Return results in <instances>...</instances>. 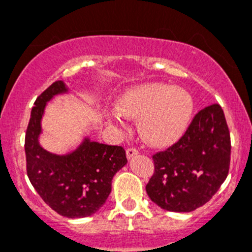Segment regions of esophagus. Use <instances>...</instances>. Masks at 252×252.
I'll use <instances>...</instances> for the list:
<instances>
[{
	"label": "esophagus",
	"mask_w": 252,
	"mask_h": 252,
	"mask_svg": "<svg viewBox=\"0 0 252 252\" xmlns=\"http://www.w3.org/2000/svg\"><path fill=\"white\" fill-rule=\"evenodd\" d=\"M137 154H139V151H137V149H135V148H128L127 150H126L127 159H131V158H133L135 155H137Z\"/></svg>",
	"instance_id": "34e87169"
}]
</instances>
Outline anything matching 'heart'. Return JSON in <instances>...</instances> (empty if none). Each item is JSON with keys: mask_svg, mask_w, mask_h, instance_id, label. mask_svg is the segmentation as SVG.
Wrapping results in <instances>:
<instances>
[{"mask_svg": "<svg viewBox=\"0 0 252 252\" xmlns=\"http://www.w3.org/2000/svg\"><path fill=\"white\" fill-rule=\"evenodd\" d=\"M194 102L182 88L164 83L133 87L120 97L117 111L125 117L140 119L142 139L155 146L170 145L186 132ZM117 120V116H113Z\"/></svg>", "mask_w": 252, "mask_h": 252, "instance_id": "b5f03b06", "label": "heart"}]
</instances>
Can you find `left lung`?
I'll use <instances>...</instances> for the list:
<instances>
[{"label": "left lung", "instance_id": "left-lung-1", "mask_svg": "<svg viewBox=\"0 0 252 252\" xmlns=\"http://www.w3.org/2000/svg\"><path fill=\"white\" fill-rule=\"evenodd\" d=\"M231 139L217 103L201 110L184 135L154 154L153 177L146 184L151 201L170 212H192L216 194L230 169Z\"/></svg>", "mask_w": 252, "mask_h": 252}]
</instances>
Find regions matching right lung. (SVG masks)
<instances>
[{
	"instance_id": "right-lung-1",
	"label": "right lung",
	"mask_w": 252,
	"mask_h": 252,
	"mask_svg": "<svg viewBox=\"0 0 252 252\" xmlns=\"http://www.w3.org/2000/svg\"><path fill=\"white\" fill-rule=\"evenodd\" d=\"M68 92L63 81L48 87L35 101L25 136L26 170L43 201L60 216L82 218L106 203L112 178L127 162L122 146L91 141L88 137L72 153L57 155L41 148V119L54 95Z\"/></svg>"
}]
</instances>
